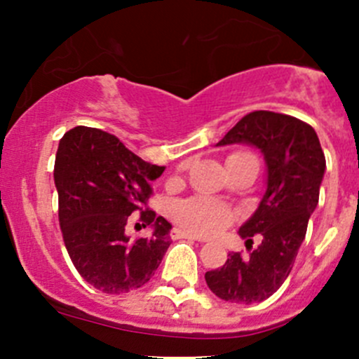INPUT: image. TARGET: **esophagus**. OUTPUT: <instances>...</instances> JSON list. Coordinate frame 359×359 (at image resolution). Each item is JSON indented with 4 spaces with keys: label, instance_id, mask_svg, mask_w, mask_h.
<instances>
[{
    "label": "esophagus",
    "instance_id": "obj_1",
    "mask_svg": "<svg viewBox=\"0 0 359 359\" xmlns=\"http://www.w3.org/2000/svg\"><path fill=\"white\" fill-rule=\"evenodd\" d=\"M172 238L173 240H182V238H186V240H193V241H200V243H203L205 240H201V238L194 236V234L187 233V231L180 229V227H175V229L172 231Z\"/></svg>",
    "mask_w": 359,
    "mask_h": 359
}]
</instances>
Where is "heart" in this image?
Returning <instances> with one entry per match:
<instances>
[{
  "label": "heart",
  "instance_id": "heart-1",
  "mask_svg": "<svg viewBox=\"0 0 359 359\" xmlns=\"http://www.w3.org/2000/svg\"><path fill=\"white\" fill-rule=\"evenodd\" d=\"M245 156V153H234L229 158ZM173 219L186 227L191 233L208 236L217 233L233 219V213L222 203L208 200V198H191L173 203L172 206Z\"/></svg>",
  "mask_w": 359,
  "mask_h": 359
}]
</instances>
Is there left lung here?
<instances>
[{
	"label": "left lung",
	"instance_id": "left-lung-1",
	"mask_svg": "<svg viewBox=\"0 0 359 359\" xmlns=\"http://www.w3.org/2000/svg\"><path fill=\"white\" fill-rule=\"evenodd\" d=\"M231 144L257 147L266 161L262 200L238 231L250 247L255 234L260 243L248 257L229 253L205 280L219 299L255 304L269 299L290 274L320 200L327 163L313 126L273 111L250 112L217 146Z\"/></svg>",
	"mask_w": 359,
	"mask_h": 359
}]
</instances>
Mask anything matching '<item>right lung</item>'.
Segmentation results:
<instances>
[{
  "instance_id": "add662e5",
  "label": "right lung",
  "mask_w": 359,
  "mask_h": 359,
  "mask_svg": "<svg viewBox=\"0 0 359 359\" xmlns=\"http://www.w3.org/2000/svg\"><path fill=\"white\" fill-rule=\"evenodd\" d=\"M163 172L165 166L144 161L99 128L76 126L60 139L53 168L60 229L76 271L97 290H135L161 264L172 243V224L149 208L136 212ZM135 216L154 227L149 238L132 242L126 236V224Z\"/></svg>"
}]
</instances>
